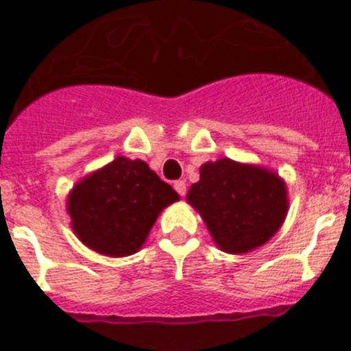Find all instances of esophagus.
<instances>
[{"label":"esophagus","instance_id":"obj_1","mask_svg":"<svg viewBox=\"0 0 351 351\" xmlns=\"http://www.w3.org/2000/svg\"><path fill=\"white\" fill-rule=\"evenodd\" d=\"M173 186H175V191L178 192L180 195L186 194V183L183 182V180H178V182H175V183H173Z\"/></svg>","mask_w":351,"mask_h":351}]
</instances>
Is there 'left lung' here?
I'll return each instance as SVG.
<instances>
[{
  "label": "left lung",
  "mask_w": 351,
  "mask_h": 351,
  "mask_svg": "<svg viewBox=\"0 0 351 351\" xmlns=\"http://www.w3.org/2000/svg\"><path fill=\"white\" fill-rule=\"evenodd\" d=\"M186 201L201 213L220 250L235 254L270 241L287 213L286 185L279 176L230 159L202 166Z\"/></svg>",
  "instance_id": "left-lung-1"
}]
</instances>
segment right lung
<instances>
[{
    "mask_svg": "<svg viewBox=\"0 0 351 351\" xmlns=\"http://www.w3.org/2000/svg\"><path fill=\"white\" fill-rule=\"evenodd\" d=\"M178 194L143 160L117 157L74 186L67 209L77 237L107 256L142 247L156 218Z\"/></svg>",
    "mask_w": 351,
    "mask_h": 351,
    "instance_id": "1",
    "label": "right lung"
}]
</instances>
